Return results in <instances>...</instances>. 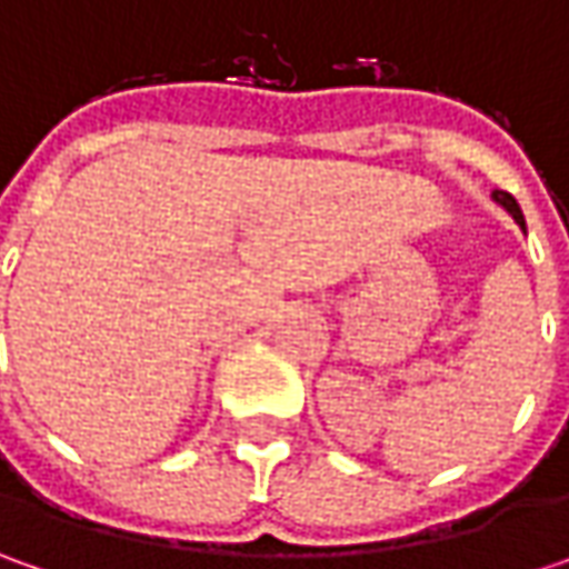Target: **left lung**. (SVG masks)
Wrapping results in <instances>:
<instances>
[{
  "instance_id": "1",
  "label": "left lung",
  "mask_w": 569,
  "mask_h": 569,
  "mask_svg": "<svg viewBox=\"0 0 569 569\" xmlns=\"http://www.w3.org/2000/svg\"><path fill=\"white\" fill-rule=\"evenodd\" d=\"M491 199L497 202V206L503 208V211H507V214L513 218L516 224H519V230L526 233V218H522V208H519V202H516L513 196H510V192H503V189H493Z\"/></svg>"
}]
</instances>
